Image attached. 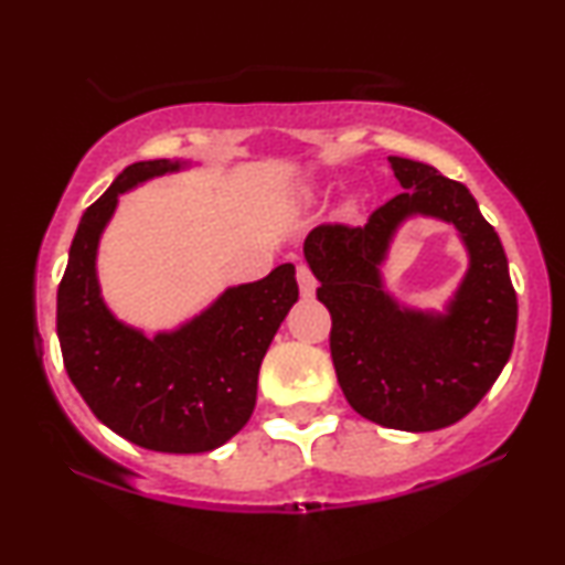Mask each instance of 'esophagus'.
<instances>
[{
    "label": "esophagus",
    "instance_id": "1",
    "mask_svg": "<svg viewBox=\"0 0 565 565\" xmlns=\"http://www.w3.org/2000/svg\"><path fill=\"white\" fill-rule=\"evenodd\" d=\"M298 288H300V296L303 298H313L316 292V277L308 265H298Z\"/></svg>",
    "mask_w": 565,
    "mask_h": 565
}]
</instances>
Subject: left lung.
I'll use <instances>...</instances> for the list:
<instances>
[{"mask_svg":"<svg viewBox=\"0 0 565 565\" xmlns=\"http://www.w3.org/2000/svg\"><path fill=\"white\" fill-rule=\"evenodd\" d=\"M404 192L370 213L365 226L323 223L303 254L329 308V350L344 398L388 429L431 431L473 412L514 347L516 292L499 234L466 184L422 161L388 157ZM435 214L461 231L471 269L445 317L401 309L380 282V262L397 223Z\"/></svg>","mask_w":565,"mask_h":565,"instance_id":"obj_1","label":"left lung"}]
</instances>
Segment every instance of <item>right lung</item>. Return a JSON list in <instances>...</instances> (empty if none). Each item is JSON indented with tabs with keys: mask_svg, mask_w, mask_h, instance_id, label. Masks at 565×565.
Returning <instances> with one entry per match:
<instances>
[{
	"mask_svg": "<svg viewBox=\"0 0 565 565\" xmlns=\"http://www.w3.org/2000/svg\"><path fill=\"white\" fill-rule=\"evenodd\" d=\"M180 169L153 159L122 169L84 211L56 298L64 367L92 414L115 435L157 452H211L249 422L269 342L298 300L296 267L228 288L198 319L146 339L107 311L95 254L120 192Z\"/></svg>",
	"mask_w": 565,
	"mask_h": 565,
	"instance_id": "right-lung-1",
	"label": "right lung"
}]
</instances>
